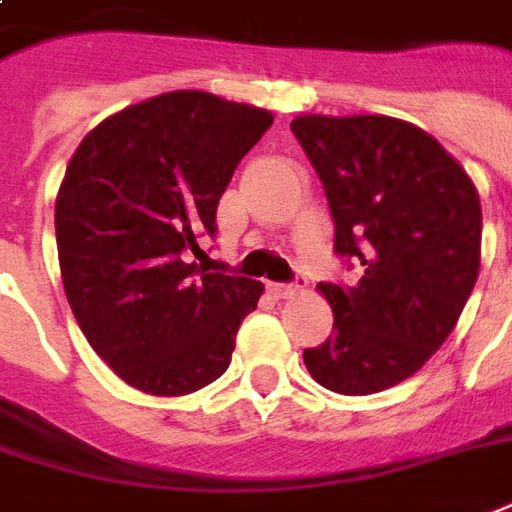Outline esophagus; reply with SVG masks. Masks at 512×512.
Segmentation results:
<instances>
[{"instance_id":"1","label":"esophagus","mask_w":512,"mask_h":512,"mask_svg":"<svg viewBox=\"0 0 512 512\" xmlns=\"http://www.w3.org/2000/svg\"><path fill=\"white\" fill-rule=\"evenodd\" d=\"M270 290L276 298H295L298 292H303V281H292V284H270Z\"/></svg>"}]
</instances>
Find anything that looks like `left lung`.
<instances>
[{
  "label": "left lung",
  "mask_w": 512,
  "mask_h": 512,
  "mask_svg": "<svg viewBox=\"0 0 512 512\" xmlns=\"http://www.w3.org/2000/svg\"><path fill=\"white\" fill-rule=\"evenodd\" d=\"M290 128L329 197L337 256L362 264L357 287L317 284L334 331L303 362L326 390L379 393L457 326L479 273L477 189L429 133L393 116L306 114Z\"/></svg>",
  "instance_id": "left-lung-1"
}]
</instances>
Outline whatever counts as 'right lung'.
<instances>
[{
    "mask_svg": "<svg viewBox=\"0 0 512 512\" xmlns=\"http://www.w3.org/2000/svg\"><path fill=\"white\" fill-rule=\"evenodd\" d=\"M273 114L206 91H169L108 116L74 150L55 200L66 301L122 382L186 396L231 365L259 281L206 273L197 234Z\"/></svg>",
    "mask_w": 512,
    "mask_h": 512,
    "instance_id": "1",
    "label": "right lung"
}]
</instances>
